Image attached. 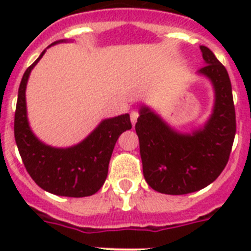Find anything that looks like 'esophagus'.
I'll list each match as a JSON object with an SVG mask.
<instances>
[{
	"mask_svg": "<svg viewBox=\"0 0 251 251\" xmlns=\"http://www.w3.org/2000/svg\"><path fill=\"white\" fill-rule=\"evenodd\" d=\"M137 119H138V113H137L136 110H133V112L130 113V122H132L133 126L137 123Z\"/></svg>",
	"mask_w": 251,
	"mask_h": 251,
	"instance_id": "1",
	"label": "esophagus"
}]
</instances>
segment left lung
Returning a JSON list of instances; mask_svg holds the SVG:
<instances>
[{
    "label": "left lung",
    "mask_w": 251,
    "mask_h": 251,
    "mask_svg": "<svg viewBox=\"0 0 251 251\" xmlns=\"http://www.w3.org/2000/svg\"><path fill=\"white\" fill-rule=\"evenodd\" d=\"M200 50L205 66L197 75L206 77L214 90L211 114L202 126L181 132L148 105L139 106L136 132L143 176L161 194H191L214 182L234 143L236 121L229 74L210 49Z\"/></svg>",
    "instance_id": "obj_1"
}]
</instances>
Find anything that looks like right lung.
<instances>
[{
  "mask_svg": "<svg viewBox=\"0 0 251 251\" xmlns=\"http://www.w3.org/2000/svg\"><path fill=\"white\" fill-rule=\"evenodd\" d=\"M73 40H59L48 48ZM45 50L22 76L15 113V139L20 156L37 186L57 196L85 197L100 190L108 176V166L119 136L132 128L129 114L103 119L79 143L70 147H52L36 137L30 127L26 105V86L32 69Z\"/></svg>",
  "mask_w": 251,
  "mask_h": 251,
  "instance_id": "obj_1",
  "label": "right lung"
}]
</instances>
